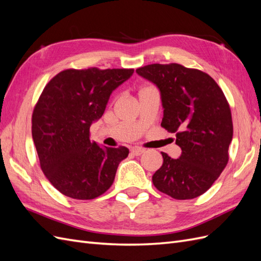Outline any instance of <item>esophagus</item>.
I'll use <instances>...</instances> for the list:
<instances>
[{"label":"esophagus","instance_id":"1","mask_svg":"<svg viewBox=\"0 0 261 261\" xmlns=\"http://www.w3.org/2000/svg\"><path fill=\"white\" fill-rule=\"evenodd\" d=\"M132 153L133 154H135V155H140L141 153H144L145 152V149H143V148H139V147H134V148H132Z\"/></svg>","mask_w":261,"mask_h":261}]
</instances>
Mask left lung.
<instances>
[{
	"mask_svg": "<svg viewBox=\"0 0 261 261\" xmlns=\"http://www.w3.org/2000/svg\"><path fill=\"white\" fill-rule=\"evenodd\" d=\"M161 92V126L175 133L178 159L161 152L163 163L152 176L158 191L174 199L206 193L228 162L233 137L231 109L222 89L207 73L177 63L136 69Z\"/></svg>",
	"mask_w": 261,
	"mask_h": 261,
	"instance_id": "1",
	"label": "left lung"
}]
</instances>
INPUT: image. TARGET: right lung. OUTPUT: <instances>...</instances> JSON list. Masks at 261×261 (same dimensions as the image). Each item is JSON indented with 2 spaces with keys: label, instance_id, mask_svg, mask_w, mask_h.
<instances>
[{
  "label": "right lung",
  "instance_id": "1",
  "mask_svg": "<svg viewBox=\"0 0 261 261\" xmlns=\"http://www.w3.org/2000/svg\"><path fill=\"white\" fill-rule=\"evenodd\" d=\"M133 68H68L45 85L35 106L31 134L45 177L69 198L90 200L114 181L129 150L101 148L90 140V125L103 115L110 94Z\"/></svg>",
  "mask_w": 261,
  "mask_h": 261
}]
</instances>
